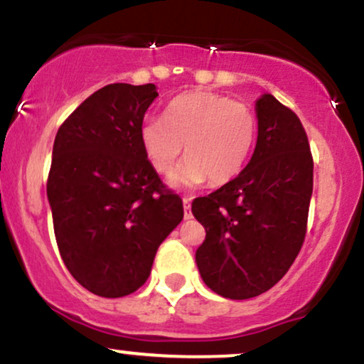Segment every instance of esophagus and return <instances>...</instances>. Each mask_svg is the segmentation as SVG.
Returning a JSON list of instances; mask_svg holds the SVG:
<instances>
[{
	"label": "esophagus",
	"mask_w": 364,
	"mask_h": 364,
	"mask_svg": "<svg viewBox=\"0 0 364 364\" xmlns=\"http://www.w3.org/2000/svg\"><path fill=\"white\" fill-rule=\"evenodd\" d=\"M183 208H185V220L191 219V205H190V198H183Z\"/></svg>",
	"instance_id": "34e87169"
}]
</instances>
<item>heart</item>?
I'll use <instances>...</instances> for the list:
<instances>
[{
  "label": "heart",
  "mask_w": 364,
  "mask_h": 364,
  "mask_svg": "<svg viewBox=\"0 0 364 364\" xmlns=\"http://www.w3.org/2000/svg\"><path fill=\"white\" fill-rule=\"evenodd\" d=\"M257 136V118L243 102L223 94L195 90L174 97L164 118L141 123L140 141L154 171L162 176L176 166L185 145V164L171 178L178 188L208 181L220 186L245 168Z\"/></svg>",
  "instance_id": "obj_1"
}]
</instances>
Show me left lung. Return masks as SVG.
I'll list each match as a JSON object with an SVG mask.
<instances>
[{
	"label": "left lung",
	"instance_id": "left-lung-1",
	"mask_svg": "<svg viewBox=\"0 0 364 364\" xmlns=\"http://www.w3.org/2000/svg\"><path fill=\"white\" fill-rule=\"evenodd\" d=\"M258 139L232 181L191 203L205 240L195 258L203 282L229 299L275 286L306 236L313 157L296 112L265 94L257 101Z\"/></svg>",
	"mask_w": 364,
	"mask_h": 364
}]
</instances>
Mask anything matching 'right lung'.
I'll list each match as a JSON object with an SVG mask.
<instances>
[{
  "mask_svg": "<svg viewBox=\"0 0 364 364\" xmlns=\"http://www.w3.org/2000/svg\"><path fill=\"white\" fill-rule=\"evenodd\" d=\"M154 83H111L58 129L48 176L54 236L87 291L121 298L144 286L162 241L183 219L178 193L145 157L140 128Z\"/></svg>",
  "mask_w": 364,
  "mask_h": 364,
  "instance_id": "add662e5",
  "label": "right lung"
}]
</instances>
